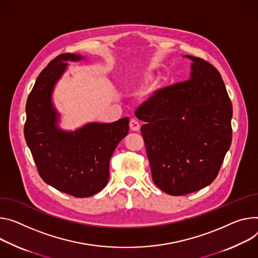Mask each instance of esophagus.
I'll return each mask as SVG.
<instances>
[{"label": "esophagus", "mask_w": 258, "mask_h": 258, "mask_svg": "<svg viewBox=\"0 0 258 258\" xmlns=\"http://www.w3.org/2000/svg\"><path fill=\"white\" fill-rule=\"evenodd\" d=\"M130 127L133 132H138L140 130V123L138 122L137 119H132L130 121Z\"/></svg>", "instance_id": "1"}]
</instances>
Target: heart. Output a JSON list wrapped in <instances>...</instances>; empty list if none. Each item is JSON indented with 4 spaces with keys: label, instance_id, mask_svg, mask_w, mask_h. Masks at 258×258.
Returning a JSON list of instances; mask_svg holds the SVG:
<instances>
[{
    "label": "heart",
    "instance_id": "1",
    "mask_svg": "<svg viewBox=\"0 0 258 258\" xmlns=\"http://www.w3.org/2000/svg\"><path fill=\"white\" fill-rule=\"evenodd\" d=\"M151 79H152V76H151L150 74H148V75H146V76H145V78H144V82H145V83H147V82H148V81H150Z\"/></svg>",
    "mask_w": 258,
    "mask_h": 258
}]
</instances>
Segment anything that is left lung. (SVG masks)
Segmentation results:
<instances>
[{
  "label": "left lung",
  "instance_id": "obj_1",
  "mask_svg": "<svg viewBox=\"0 0 258 258\" xmlns=\"http://www.w3.org/2000/svg\"><path fill=\"white\" fill-rule=\"evenodd\" d=\"M189 79L159 89L136 110L152 179L170 196L200 190L217 177L231 144L232 105L221 75L202 58Z\"/></svg>",
  "mask_w": 258,
  "mask_h": 258
}]
</instances>
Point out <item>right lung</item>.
<instances>
[{
    "label": "right lung",
    "instance_id": "1",
    "mask_svg": "<svg viewBox=\"0 0 258 258\" xmlns=\"http://www.w3.org/2000/svg\"><path fill=\"white\" fill-rule=\"evenodd\" d=\"M85 59L64 53L51 60L38 76L27 101L26 142L39 175L55 189L75 198L101 191L109 179V161L128 134V117L111 123L90 122L75 131L58 126L60 113L54 107L55 84L69 66Z\"/></svg>",
    "mask_w": 258,
    "mask_h": 258
}]
</instances>
